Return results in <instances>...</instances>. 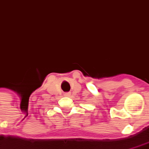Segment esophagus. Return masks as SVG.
I'll return each instance as SVG.
<instances>
[{
  "label": "esophagus",
  "instance_id": "obj_1",
  "mask_svg": "<svg viewBox=\"0 0 149 149\" xmlns=\"http://www.w3.org/2000/svg\"><path fill=\"white\" fill-rule=\"evenodd\" d=\"M69 94H68V93H67V94H65V95H66V96H68Z\"/></svg>",
  "mask_w": 149,
  "mask_h": 149
}]
</instances>
